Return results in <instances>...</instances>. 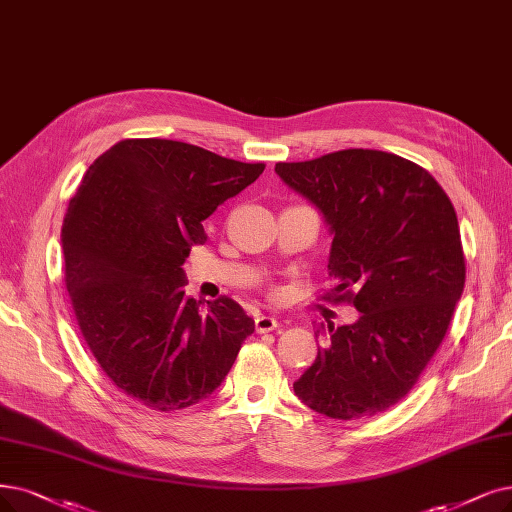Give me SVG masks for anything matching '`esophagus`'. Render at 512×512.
<instances>
[{
  "label": "esophagus",
  "instance_id": "obj_1",
  "mask_svg": "<svg viewBox=\"0 0 512 512\" xmlns=\"http://www.w3.org/2000/svg\"><path fill=\"white\" fill-rule=\"evenodd\" d=\"M256 332L258 334H267V332H273L275 327L279 325V321L275 319V317H269V315H260V317H256Z\"/></svg>",
  "mask_w": 512,
  "mask_h": 512
}]
</instances>
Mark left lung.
Here are the masks:
<instances>
[{
    "instance_id": "8db88e82",
    "label": "left lung",
    "mask_w": 512,
    "mask_h": 512,
    "mask_svg": "<svg viewBox=\"0 0 512 512\" xmlns=\"http://www.w3.org/2000/svg\"><path fill=\"white\" fill-rule=\"evenodd\" d=\"M275 172L315 203L334 233L327 264L334 288L325 300L361 313L351 325H327L294 393L327 418L376 416L412 391L462 296L456 210L424 168L386 151L279 161Z\"/></svg>"
}]
</instances>
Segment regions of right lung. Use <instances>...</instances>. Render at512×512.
Here are the masks:
<instances>
[{"label":"right lung","mask_w":512,"mask_h":512,"mask_svg":"<svg viewBox=\"0 0 512 512\" xmlns=\"http://www.w3.org/2000/svg\"><path fill=\"white\" fill-rule=\"evenodd\" d=\"M264 163L163 138H126L81 178L63 220L65 283L100 370L155 412L210 397L254 321L227 296L182 290L206 220L262 174Z\"/></svg>","instance_id":"1"}]
</instances>
